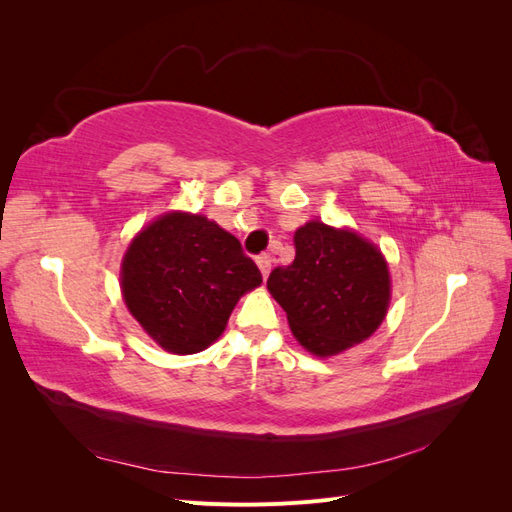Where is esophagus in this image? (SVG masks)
Returning <instances> with one entry per match:
<instances>
[{
	"label": "esophagus",
	"instance_id": "1",
	"mask_svg": "<svg viewBox=\"0 0 512 512\" xmlns=\"http://www.w3.org/2000/svg\"><path fill=\"white\" fill-rule=\"evenodd\" d=\"M271 262H273L271 254H260L256 258V265H258V269H260V273H262V277H265V280H267V275L271 273Z\"/></svg>",
	"mask_w": 512,
	"mask_h": 512
}]
</instances>
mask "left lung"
I'll return each instance as SVG.
<instances>
[{
	"mask_svg": "<svg viewBox=\"0 0 512 512\" xmlns=\"http://www.w3.org/2000/svg\"><path fill=\"white\" fill-rule=\"evenodd\" d=\"M294 262L267 280L294 339L314 356L342 354L378 331L391 305V271L359 232L309 220L294 230Z\"/></svg>",
	"mask_w": 512,
	"mask_h": 512,
	"instance_id": "obj_1",
	"label": "left lung"
}]
</instances>
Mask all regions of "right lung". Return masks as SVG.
Returning <instances> with one entry per match:
<instances>
[{"label":"right lung","instance_id":"right-lung-1","mask_svg":"<svg viewBox=\"0 0 512 512\" xmlns=\"http://www.w3.org/2000/svg\"><path fill=\"white\" fill-rule=\"evenodd\" d=\"M260 284L239 239L190 211H166L138 230L119 271L132 318L162 350L179 356L218 342L239 299Z\"/></svg>","mask_w":512,"mask_h":512}]
</instances>
